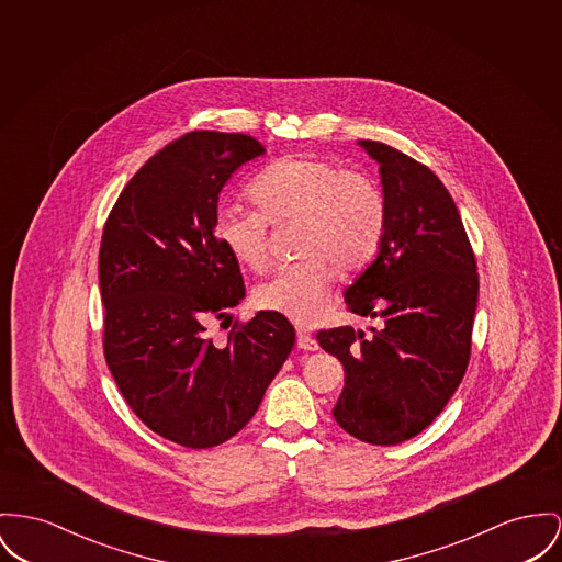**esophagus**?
<instances>
[{"label": "esophagus", "instance_id": "obj_1", "mask_svg": "<svg viewBox=\"0 0 562 562\" xmlns=\"http://www.w3.org/2000/svg\"><path fill=\"white\" fill-rule=\"evenodd\" d=\"M296 345L304 351H315L317 349V340L313 338L311 333H306L304 328H299V338H296Z\"/></svg>", "mask_w": 562, "mask_h": 562}]
</instances>
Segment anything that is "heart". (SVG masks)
Returning a JSON list of instances; mask_svg holds the SVG:
<instances>
[{"label": "heart", "instance_id": "obj_1", "mask_svg": "<svg viewBox=\"0 0 562 562\" xmlns=\"http://www.w3.org/2000/svg\"><path fill=\"white\" fill-rule=\"evenodd\" d=\"M258 209L222 206L215 232L236 262L262 272L270 260V224L300 222L299 262L283 263L260 285L262 308L299 324L315 322L330 294L335 266L356 272L373 262L385 236V202L371 179L337 164L290 155L251 181Z\"/></svg>", "mask_w": 562, "mask_h": 562}]
</instances>
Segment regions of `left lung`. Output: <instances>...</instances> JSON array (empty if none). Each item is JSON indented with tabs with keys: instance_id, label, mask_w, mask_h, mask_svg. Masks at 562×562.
Listing matches in <instances>:
<instances>
[{
	"instance_id": "1",
	"label": "left lung",
	"mask_w": 562,
	"mask_h": 562,
	"mask_svg": "<svg viewBox=\"0 0 562 562\" xmlns=\"http://www.w3.org/2000/svg\"><path fill=\"white\" fill-rule=\"evenodd\" d=\"M360 147L379 164L387 222L374 262L345 302L379 326L371 335L319 330L317 340L345 369L338 426L364 443L396 446L432 424L467 373L480 279L439 177L383 143Z\"/></svg>"
}]
</instances>
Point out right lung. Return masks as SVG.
Masks as SVG:
<instances>
[{"label":"right lung","mask_w":562,"mask_h":562,"mask_svg":"<svg viewBox=\"0 0 562 562\" xmlns=\"http://www.w3.org/2000/svg\"><path fill=\"white\" fill-rule=\"evenodd\" d=\"M263 153L247 134L189 132L132 177L104 225L106 364L132 412L183 448H215L243 430L296 340L274 311L235 322L224 344L207 337L245 299L240 266L215 232L220 193Z\"/></svg>","instance_id":"right-lung-1"}]
</instances>
